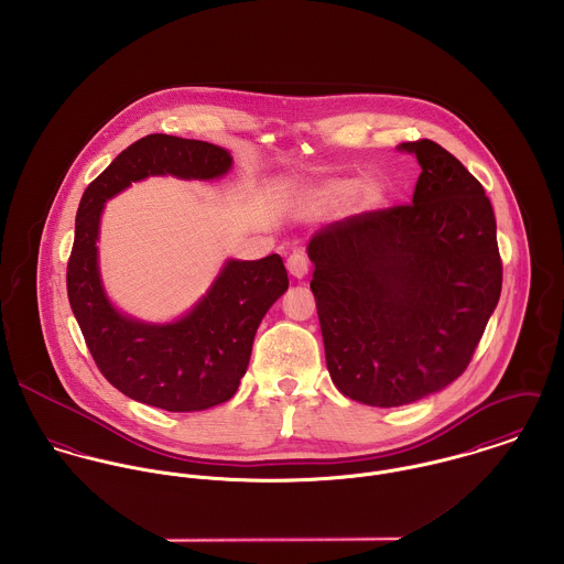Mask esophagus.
Returning a JSON list of instances; mask_svg holds the SVG:
<instances>
[{"mask_svg": "<svg viewBox=\"0 0 564 564\" xmlns=\"http://www.w3.org/2000/svg\"><path fill=\"white\" fill-rule=\"evenodd\" d=\"M286 269L293 278H304L308 273V258L304 256V251H293L286 258Z\"/></svg>", "mask_w": 564, "mask_h": 564, "instance_id": "34e87169", "label": "esophagus"}]
</instances>
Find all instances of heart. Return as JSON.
<instances>
[{
    "mask_svg": "<svg viewBox=\"0 0 564 564\" xmlns=\"http://www.w3.org/2000/svg\"><path fill=\"white\" fill-rule=\"evenodd\" d=\"M356 186H358V182H356V180H349V177L329 180V182L322 184L313 195H315V199L325 202V204H338V202L347 199V197L356 191ZM376 199H378V188H376V186H367V188L362 191V202H365V204H373Z\"/></svg>",
    "mask_w": 564,
    "mask_h": 564,
    "instance_id": "b5f03b06",
    "label": "heart"
}]
</instances>
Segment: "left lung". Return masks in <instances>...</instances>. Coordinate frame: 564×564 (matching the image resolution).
Listing matches in <instances>:
<instances>
[{
  "label": "left lung",
  "mask_w": 564,
  "mask_h": 564,
  "mask_svg": "<svg viewBox=\"0 0 564 564\" xmlns=\"http://www.w3.org/2000/svg\"><path fill=\"white\" fill-rule=\"evenodd\" d=\"M400 150L421 164L412 204L334 221L308 242L329 378L380 408L460 378L501 293L482 184L434 141Z\"/></svg>",
  "instance_id": "8db88e82"
}]
</instances>
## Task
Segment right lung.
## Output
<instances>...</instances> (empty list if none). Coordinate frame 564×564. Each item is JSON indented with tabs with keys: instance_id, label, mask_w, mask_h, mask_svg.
<instances>
[{
	"instance_id": "obj_1",
	"label": "right lung",
	"mask_w": 564,
	"mask_h": 564,
	"mask_svg": "<svg viewBox=\"0 0 564 564\" xmlns=\"http://www.w3.org/2000/svg\"><path fill=\"white\" fill-rule=\"evenodd\" d=\"M232 166L224 148L148 134L123 150L84 191L67 262V293L86 347L101 376L130 400L169 412L228 402L247 371L256 329L289 289L278 253L228 260L210 291L177 322H137L112 308L97 269L104 202L148 175L221 177Z\"/></svg>"
}]
</instances>
